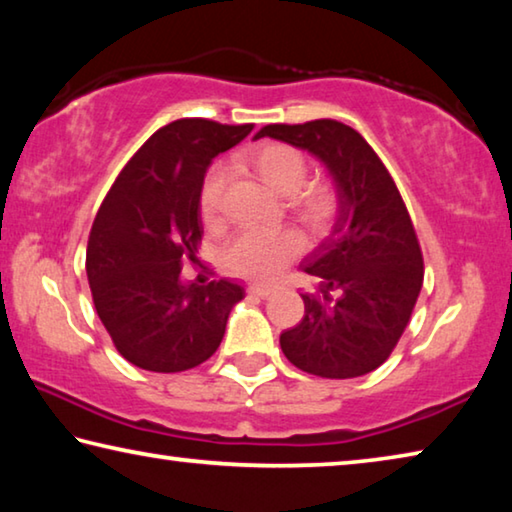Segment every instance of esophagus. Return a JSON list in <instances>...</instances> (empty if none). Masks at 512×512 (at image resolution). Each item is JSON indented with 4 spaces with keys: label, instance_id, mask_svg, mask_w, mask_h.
Returning a JSON list of instances; mask_svg holds the SVG:
<instances>
[{
    "label": "esophagus",
    "instance_id": "34e87169",
    "mask_svg": "<svg viewBox=\"0 0 512 512\" xmlns=\"http://www.w3.org/2000/svg\"><path fill=\"white\" fill-rule=\"evenodd\" d=\"M248 291L250 293H255V296H262V298H268L271 296V293H275L277 291V287L275 284H262V282H253L248 287Z\"/></svg>",
    "mask_w": 512,
    "mask_h": 512
}]
</instances>
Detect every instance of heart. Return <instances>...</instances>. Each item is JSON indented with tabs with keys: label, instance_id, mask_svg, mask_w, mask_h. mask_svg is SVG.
<instances>
[{
	"label": "heart",
	"instance_id": "heart-1",
	"mask_svg": "<svg viewBox=\"0 0 512 512\" xmlns=\"http://www.w3.org/2000/svg\"><path fill=\"white\" fill-rule=\"evenodd\" d=\"M257 176L273 189L275 194H293V210L314 230H325L339 212V194L329 180H314L305 187L307 162L302 153L289 144L266 142L250 153ZM225 185V169L221 164L205 173L201 192H198V212L205 223H214L221 207V194ZM300 250V237L293 230H248L230 248V264L241 273L268 277L280 271Z\"/></svg>",
	"mask_w": 512,
	"mask_h": 512
}]
</instances>
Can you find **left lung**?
<instances>
[{"mask_svg":"<svg viewBox=\"0 0 512 512\" xmlns=\"http://www.w3.org/2000/svg\"><path fill=\"white\" fill-rule=\"evenodd\" d=\"M259 137L314 155L339 194L332 235L300 266L318 282L314 293H300V323L280 334L284 357L327 379L366 375L391 357L422 289L411 216L379 155L341 121L268 124Z\"/></svg>","mask_w":512,"mask_h":512,"instance_id":"left-lung-1","label":"left lung"}]
</instances>
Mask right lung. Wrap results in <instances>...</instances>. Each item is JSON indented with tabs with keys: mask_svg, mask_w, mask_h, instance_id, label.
<instances>
[{
	"mask_svg": "<svg viewBox=\"0 0 512 512\" xmlns=\"http://www.w3.org/2000/svg\"><path fill=\"white\" fill-rule=\"evenodd\" d=\"M250 131L253 124L171 121L142 144L103 198L85 271L103 327L137 368L180 372L207 361L246 296L232 280L185 282L183 266L198 259V192L207 167Z\"/></svg>",
	"mask_w": 512,
	"mask_h": 512,
	"instance_id": "add662e5",
	"label": "right lung"
}]
</instances>
